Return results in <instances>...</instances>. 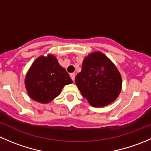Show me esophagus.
Returning a JSON list of instances; mask_svg holds the SVG:
<instances>
[{
	"label": "esophagus",
	"mask_w": 151,
	"mask_h": 151,
	"mask_svg": "<svg viewBox=\"0 0 151 151\" xmlns=\"http://www.w3.org/2000/svg\"><path fill=\"white\" fill-rule=\"evenodd\" d=\"M70 77H71V80H72L73 81H74V79H75V74H74V73H71V74H70Z\"/></svg>",
	"instance_id": "1"
}]
</instances>
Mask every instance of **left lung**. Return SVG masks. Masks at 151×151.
Instances as JSON below:
<instances>
[{"instance_id": "left-lung-1", "label": "left lung", "mask_w": 151, "mask_h": 151, "mask_svg": "<svg viewBox=\"0 0 151 151\" xmlns=\"http://www.w3.org/2000/svg\"><path fill=\"white\" fill-rule=\"evenodd\" d=\"M75 83L82 95L96 107L109 104L121 90V74L111 60L99 52L91 53L83 60Z\"/></svg>"}]
</instances>
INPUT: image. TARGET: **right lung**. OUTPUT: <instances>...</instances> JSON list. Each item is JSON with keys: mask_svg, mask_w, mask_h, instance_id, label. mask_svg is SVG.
Wrapping results in <instances>:
<instances>
[{"mask_svg": "<svg viewBox=\"0 0 151 151\" xmlns=\"http://www.w3.org/2000/svg\"><path fill=\"white\" fill-rule=\"evenodd\" d=\"M72 83L67 71L52 55L36 59L25 77V87L31 99L48 103L59 95L66 85Z\"/></svg>", "mask_w": 151, "mask_h": 151, "instance_id": "1", "label": "right lung"}]
</instances>
